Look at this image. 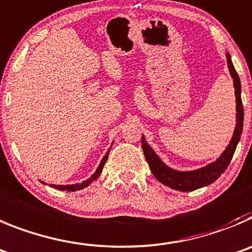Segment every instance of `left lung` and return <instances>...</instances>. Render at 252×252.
I'll list each match as a JSON object with an SVG mask.
<instances>
[{
	"mask_svg": "<svg viewBox=\"0 0 252 252\" xmlns=\"http://www.w3.org/2000/svg\"><path fill=\"white\" fill-rule=\"evenodd\" d=\"M226 59H227L228 70H230V73H231V77L234 78L235 96H236V127H235L234 136H232L228 146L226 147L225 151L222 152V155L215 162L210 163V165L205 166L202 168H198V170H195V171H175L172 168L167 167L158 158V155L155 154L154 150L147 145L146 140L142 137V150H144V155L145 158H146L147 163H149L150 168H151V172L158 181L162 182L163 185H166L168 188L184 191L185 192V191H193L196 189L207 186V185L215 182L221 176V174H223V171L227 168L228 163L231 161L232 156H234L235 150H236L240 137H241L242 126H244V106H242L241 101L240 77L237 76V72L235 70L234 64H232L230 55H226Z\"/></svg>",
	"mask_w": 252,
	"mask_h": 252,
	"instance_id": "left-lung-1",
	"label": "left lung"
}]
</instances>
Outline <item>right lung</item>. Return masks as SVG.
Segmentation results:
<instances>
[{
	"label": "right lung",
	"mask_w": 252,
	"mask_h": 252,
	"mask_svg": "<svg viewBox=\"0 0 252 252\" xmlns=\"http://www.w3.org/2000/svg\"><path fill=\"white\" fill-rule=\"evenodd\" d=\"M108 154H110V150H108V151L106 152L105 156H103L102 161H101L100 166L97 167L96 172H94V174L92 175L89 180H86V181L81 182V184H75V185H51V186H54L55 189H59V190H63V191H76V190H81V189L86 188V186H89L92 181H94V180L100 176L101 171H102V168H103V165H105L106 161H107V158H108Z\"/></svg>",
	"instance_id": "obj_1"
}]
</instances>
